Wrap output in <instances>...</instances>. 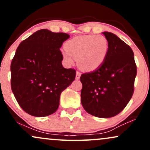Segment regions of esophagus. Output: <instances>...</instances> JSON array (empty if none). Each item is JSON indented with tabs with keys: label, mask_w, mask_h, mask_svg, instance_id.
Returning a JSON list of instances; mask_svg holds the SVG:
<instances>
[{
	"label": "esophagus",
	"mask_w": 150,
	"mask_h": 150,
	"mask_svg": "<svg viewBox=\"0 0 150 150\" xmlns=\"http://www.w3.org/2000/svg\"><path fill=\"white\" fill-rule=\"evenodd\" d=\"M80 76H81V73H80V72L77 71L76 73V77H75V79H76V80H79Z\"/></svg>",
	"instance_id": "esophagus-1"
}]
</instances>
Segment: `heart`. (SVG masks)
<instances>
[{
  "label": "heart",
  "mask_w": 150,
  "mask_h": 150,
  "mask_svg": "<svg viewBox=\"0 0 150 150\" xmlns=\"http://www.w3.org/2000/svg\"><path fill=\"white\" fill-rule=\"evenodd\" d=\"M108 49V40L104 36L89 34L67 41L62 54L68 65L73 64L74 58H77L81 69L93 71L100 68L106 61Z\"/></svg>",
  "instance_id": "heart-1"
}]
</instances>
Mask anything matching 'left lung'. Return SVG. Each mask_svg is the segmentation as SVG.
Instances as JSON below:
<instances>
[{
    "label": "left lung",
    "mask_w": 150,
    "mask_h": 150,
    "mask_svg": "<svg viewBox=\"0 0 150 150\" xmlns=\"http://www.w3.org/2000/svg\"><path fill=\"white\" fill-rule=\"evenodd\" d=\"M103 34L109 45L107 57L100 68L81 75V102L89 114L107 118L121 112L131 99L137 67L128 44L111 32Z\"/></svg>",
    "instance_id": "8db88e82"
}]
</instances>
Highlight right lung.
<instances>
[{"label":"right lung","instance_id":"1","mask_svg":"<svg viewBox=\"0 0 150 150\" xmlns=\"http://www.w3.org/2000/svg\"><path fill=\"white\" fill-rule=\"evenodd\" d=\"M70 37L63 32L38 30L18 47L13 58L11 89L22 109L33 116H47L59 106L61 94L76 71L63 68L60 48Z\"/></svg>","mask_w":150,"mask_h":150}]
</instances>
